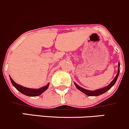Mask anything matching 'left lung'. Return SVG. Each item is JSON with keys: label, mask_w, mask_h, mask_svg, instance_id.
Masks as SVG:
<instances>
[{"label": "left lung", "mask_w": 129, "mask_h": 129, "mask_svg": "<svg viewBox=\"0 0 129 129\" xmlns=\"http://www.w3.org/2000/svg\"><path fill=\"white\" fill-rule=\"evenodd\" d=\"M119 72H120V63H119V62L118 72H117V74L116 76H115V79H114V80L111 82V83H110L109 85H107V86L105 87L102 88V89H101L95 90H94V91H90V90H89L83 89V88L80 87V86H79V85H78L75 82H74V84H75V85L76 86L77 89H79V90H80L81 92H82L83 93H85V94L87 95H89V96H98V95H100L104 93L105 92H106L107 91L109 90L110 89V88H111L114 85V84H115V83L116 82V81H117V78H118V76H119Z\"/></svg>", "instance_id": "8db88e82"}]
</instances>
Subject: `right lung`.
I'll use <instances>...</instances> for the list:
<instances>
[{
	"instance_id": "1",
	"label": "right lung",
	"mask_w": 129,
	"mask_h": 129,
	"mask_svg": "<svg viewBox=\"0 0 129 129\" xmlns=\"http://www.w3.org/2000/svg\"><path fill=\"white\" fill-rule=\"evenodd\" d=\"M10 80H11V82L12 84V85L16 88L17 90L19 91V92H21L23 94L25 95L30 96V97H36V96L40 95L42 93L44 92L45 90H46L47 89L48 87H49V84H48L47 85H46L45 86L43 87L40 88L39 89H28V88L24 87L21 86V85H19V84H16L14 80H12L11 77H10Z\"/></svg>"
}]
</instances>
